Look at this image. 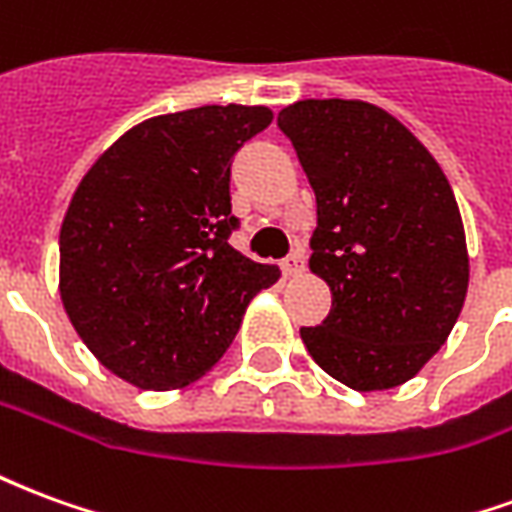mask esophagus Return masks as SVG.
<instances>
[{
    "label": "esophagus",
    "instance_id": "obj_1",
    "mask_svg": "<svg viewBox=\"0 0 512 512\" xmlns=\"http://www.w3.org/2000/svg\"><path fill=\"white\" fill-rule=\"evenodd\" d=\"M282 271H285L288 277H296V274L304 271V249H301V246H296V249L282 260Z\"/></svg>",
    "mask_w": 512,
    "mask_h": 512
}]
</instances>
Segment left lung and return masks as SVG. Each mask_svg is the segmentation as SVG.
<instances>
[{
    "instance_id": "obj_1",
    "label": "left lung",
    "mask_w": 512,
    "mask_h": 512,
    "mask_svg": "<svg viewBox=\"0 0 512 512\" xmlns=\"http://www.w3.org/2000/svg\"><path fill=\"white\" fill-rule=\"evenodd\" d=\"M288 136L318 202L310 268L332 288L310 356L359 392L406 384L447 343L469 288L450 180L400 120L365 101L285 106Z\"/></svg>"
}]
</instances>
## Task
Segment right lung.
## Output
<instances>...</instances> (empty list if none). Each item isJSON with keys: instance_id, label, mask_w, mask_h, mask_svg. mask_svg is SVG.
I'll return each instance as SVG.
<instances>
[{"instance_id": "obj_1", "label": "right lung", "mask_w": 512, "mask_h": 512, "mask_svg": "<svg viewBox=\"0 0 512 512\" xmlns=\"http://www.w3.org/2000/svg\"><path fill=\"white\" fill-rule=\"evenodd\" d=\"M274 120L268 106L150 117L95 161L60 230V296L95 359L139 389L211 370L246 304L279 279L230 246L233 156Z\"/></svg>"}]
</instances>
